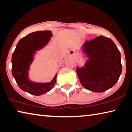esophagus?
Segmentation results:
<instances>
[{
    "mask_svg": "<svg viewBox=\"0 0 132 132\" xmlns=\"http://www.w3.org/2000/svg\"><path fill=\"white\" fill-rule=\"evenodd\" d=\"M69 55H70V56H73L74 55V52H73L72 51H69Z\"/></svg>",
    "mask_w": 132,
    "mask_h": 132,
    "instance_id": "1",
    "label": "esophagus"
}]
</instances>
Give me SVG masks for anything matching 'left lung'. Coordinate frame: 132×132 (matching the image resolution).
Listing matches in <instances>:
<instances>
[{
    "instance_id": "obj_1",
    "label": "left lung",
    "mask_w": 132,
    "mask_h": 132,
    "mask_svg": "<svg viewBox=\"0 0 132 132\" xmlns=\"http://www.w3.org/2000/svg\"><path fill=\"white\" fill-rule=\"evenodd\" d=\"M80 51L86 60L77 66L81 85L93 92H103L113 86L122 73L120 52L108 37L100 36L83 44Z\"/></svg>"
}]
</instances>
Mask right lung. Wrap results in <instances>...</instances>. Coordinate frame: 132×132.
I'll list each match as a JSON object with an SVG mask.
<instances>
[{
    "label": "right lung",
    "mask_w": 132,
    "mask_h": 132,
    "mask_svg": "<svg viewBox=\"0 0 132 132\" xmlns=\"http://www.w3.org/2000/svg\"><path fill=\"white\" fill-rule=\"evenodd\" d=\"M51 30L37 31L21 39L16 45L12 57V73L19 87L31 95H43L53 88L57 74L50 82H37L29 77L30 66L37 52L49 44L53 34Z\"/></svg>",
    "instance_id": "1"
}]
</instances>
